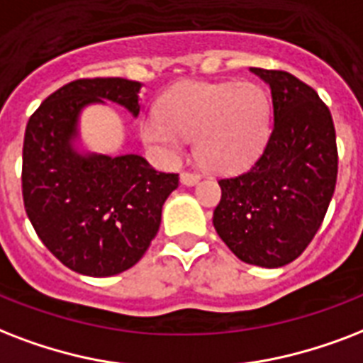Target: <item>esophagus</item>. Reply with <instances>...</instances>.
<instances>
[{
    "label": "esophagus",
    "mask_w": 363,
    "mask_h": 363,
    "mask_svg": "<svg viewBox=\"0 0 363 363\" xmlns=\"http://www.w3.org/2000/svg\"><path fill=\"white\" fill-rule=\"evenodd\" d=\"M199 179H201V176H199V174L184 172L182 176H179V182H182L184 185H187V187H193V185L199 184Z\"/></svg>",
    "instance_id": "1"
}]
</instances>
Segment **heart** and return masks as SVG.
<instances>
[{
    "label": "heart",
    "instance_id": "heart-1",
    "mask_svg": "<svg viewBox=\"0 0 363 363\" xmlns=\"http://www.w3.org/2000/svg\"><path fill=\"white\" fill-rule=\"evenodd\" d=\"M269 92L257 83L185 81L172 86L159 102V117L140 126L145 145L164 161H176L185 140L195 138L202 167L220 174L254 164L271 132Z\"/></svg>",
    "mask_w": 363,
    "mask_h": 363
}]
</instances>
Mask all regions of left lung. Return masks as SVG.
<instances>
[{
	"label": "left lung",
	"instance_id": "obj_1",
	"mask_svg": "<svg viewBox=\"0 0 363 363\" xmlns=\"http://www.w3.org/2000/svg\"><path fill=\"white\" fill-rule=\"evenodd\" d=\"M271 89L272 130L248 172L220 179L213 227L238 259L277 269L303 254L337 182L335 126L314 89L288 72L250 67Z\"/></svg>",
	"mask_w": 363,
	"mask_h": 363
}]
</instances>
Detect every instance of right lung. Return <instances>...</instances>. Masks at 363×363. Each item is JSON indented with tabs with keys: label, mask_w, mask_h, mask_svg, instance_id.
<instances>
[{
	"label": "right lung",
	"mask_w": 363,
	"mask_h": 363,
	"mask_svg": "<svg viewBox=\"0 0 363 363\" xmlns=\"http://www.w3.org/2000/svg\"><path fill=\"white\" fill-rule=\"evenodd\" d=\"M142 83L96 77L67 83L30 117L22 147V196L49 252L85 277H113L142 259L161 225L178 174L143 157L81 150L79 117L92 104H119L138 117Z\"/></svg>",
	"instance_id": "right-lung-1"
}]
</instances>
